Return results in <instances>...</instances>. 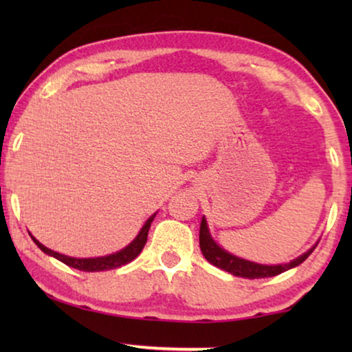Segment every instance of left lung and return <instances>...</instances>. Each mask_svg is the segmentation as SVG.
Here are the masks:
<instances>
[{
	"mask_svg": "<svg viewBox=\"0 0 352 352\" xmlns=\"http://www.w3.org/2000/svg\"><path fill=\"white\" fill-rule=\"evenodd\" d=\"M199 240H200L201 253H204V256L208 259L213 266L223 269V271H226V272L234 274V276H237V277H245V278H264V277L278 276V274L285 272V271H288V269L300 266V264L305 261V259L309 256V254L314 252V248H316V245H314L309 252L301 254V256L293 259V261L288 264H278V266H264V264H256V263L247 261V259L237 258V256H234V254L224 252V250L221 248L213 239H211L205 218H201V223H200Z\"/></svg>",
	"mask_w": 352,
	"mask_h": 352,
	"instance_id": "left-lung-1",
	"label": "left lung"
}]
</instances>
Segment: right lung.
Instances as JSON below:
<instances>
[{
  "label": "right lung",
  "mask_w": 352,
  "mask_h": 352,
  "mask_svg": "<svg viewBox=\"0 0 352 352\" xmlns=\"http://www.w3.org/2000/svg\"><path fill=\"white\" fill-rule=\"evenodd\" d=\"M153 218H155V214H152L151 218L147 219V223L144 224L141 232L138 234V237L134 239L126 248L120 250V252L113 253V254H109V256L85 258V259L83 258H70V256H65V254H60L57 252H52V250H50V248H46L45 245H41L35 237H32V239H33V242L38 245V248L43 250L46 254H50V256H54L56 259H59V261L67 264V266L75 267V269H78V271H85V272L110 271V269H117L120 266L128 264L129 261H133V259L142 252L144 245H146V242H147V234H148V229H151Z\"/></svg>",
  "instance_id": "add662e5"
}]
</instances>
